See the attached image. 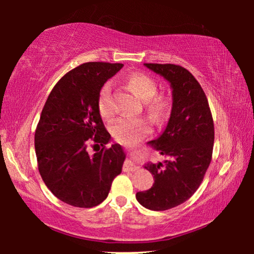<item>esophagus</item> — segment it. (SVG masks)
Masks as SVG:
<instances>
[{"instance_id":"obj_1","label":"esophagus","mask_w":254,"mask_h":254,"mask_svg":"<svg viewBox=\"0 0 254 254\" xmlns=\"http://www.w3.org/2000/svg\"><path fill=\"white\" fill-rule=\"evenodd\" d=\"M124 169L125 171H136V170H138V166L135 164V163L131 161V159H127L126 162H125V165H124Z\"/></svg>"}]
</instances>
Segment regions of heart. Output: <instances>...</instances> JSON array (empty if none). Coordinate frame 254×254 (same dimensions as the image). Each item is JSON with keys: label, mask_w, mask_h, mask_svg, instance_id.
Here are the masks:
<instances>
[{"label": "heart", "mask_w": 254, "mask_h": 254, "mask_svg": "<svg viewBox=\"0 0 254 254\" xmlns=\"http://www.w3.org/2000/svg\"><path fill=\"white\" fill-rule=\"evenodd\" d=\"M126 83L134 93L143 100H150V106L157 116H161L166 109V104L162 98H152L157 93V83L150 75L145 72H133L126 78ZM98 111L104 119L113 116V105L111 100V84L106 83L100 89L98 95ZM150 124L143 118H120L111 126V135L117 142L125 145H134L150 133Z\"/></svg>", "instance_id": "1"}]
</instances>
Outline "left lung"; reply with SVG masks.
<instances>
[{
    "mask_svg": "<svg viewBox=\"0 0 254 254\" xmlns=\"http://www.w3.org/2000/svg\"><path fill=\"white\" fill-rule=\"evenodd\" d=\"M144 65L170 83L172 110L164 131L148 142L169 159L144 165L155 183L137 192L136 200L150 210H168L189 200L202 183L213 155L214 121L204 91L187 69L171 64Z\"/></svg>",
    "mask_w": 254,
    "mask_h": 254,
    "instance_id": "1",
    "label": "left lung"
}]
</instances>
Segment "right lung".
Here are the masks:
<instances>
[{
    "instance_id": "obj_1",
    "label": "right lung",
    "mask_w": 254,
    "mask_h": 254,
    "mask_svg": "<svg viewBox=\"0 0 254 254\" xmlns=\"http://www.w3.org/2000/svg\"><path fill=\"white\" fill-rule=\"evenodd\" d=\"M123 65H78L55 84L45 103L34 134L38 169L47 189L70 206H98L123 170L126 155L118 143L106 148L111 135L98 111L100 89ZM90 143L102 149L89 155Z\"/></svg>"
}]
</instances>
